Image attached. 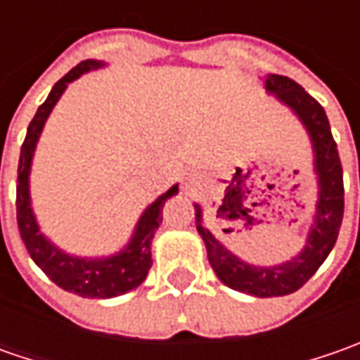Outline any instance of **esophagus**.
Returning <instances> with one entry per match:
<instances>
[{
    "label": "esophagus",
    "instance_id": "obj_1",
    "mask_svg": "<svg viewBox=\"0 0 360 360\" xmlns=\"http://www.w3.org/2000/svg\"><path fill=\"white\" fill-rule=\"evenodd\" d=\"M198 184V174H186L184 178H182V188L184 190H190V188H194Z\"/></svg>",
    "mask_w": 360,
    "mask_h": 360
}]
</instances>
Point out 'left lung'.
I'll use <instances>...</instances> for the list:
<instances>
[{"label":"left lung","instance_id":"1","mask_svg":"<svg viewBox=\"0 0 360 360\" xmlns=\"http://www.w3.org/2000/svg\"><path fill=\"white\" fill-rule=\"evenodd\" d=\"M264 88L274 94L278 102L288 105L302 126L309 131L314 152V172L319 182V200L316 212L312 218V226L307 236L304 248L274 266H255L232 255L214 234L204 226L200 204L196 208V230L206 244L208 262L214 269L216 276L222 283L258 298L284 297L298 290L311 278L319 266L330 255L335 242L339 238L342 212H345V186H342V166H340L337 142L333 140L330 124L325 114V108L319 104L311 94L302 90L295 79L286 76L269 74L264 79Z\"/></svg>","mask_w":360,"mask_h":360}]
</instances>
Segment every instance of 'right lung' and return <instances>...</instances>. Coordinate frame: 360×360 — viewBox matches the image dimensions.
<instances>
[{"label": "right lung", "mask_w": 360, "mask_h": 360, "mask_svg": "<svg viewBox=\"0 0 360 360\" xmlns=\"http://www.w3.org/2000/svg\"><path fill=\"white\" fill-rule=\"evenodd\" d=\"M104 62L86 60L77 63L74 70H70L65 76L56 82V86L49 91L48 100L37 108L34 120L30 122V128L25 134V140L21 144L20 164H18V226H20L21 240L25 244L27 252L35 264L48 274L60 288L74 292L84 298H112L126 295L136 286L144 283L148 270L152 266V240L154 232L162 224V208L168 198L178 194V184H174L168 192H164L156 200L146 208L130 242L112 256L102 258H82L72 256L58 248L53 242H49L41 232L35 220L32 198H30V172H32V160H34L35 146L39 140V134L46 126L53 105L62 98L70 82H74L82 74L104 68Z\"/></svg>", "instance_id": "right-lung-1"}]
</instances>
